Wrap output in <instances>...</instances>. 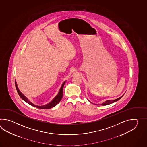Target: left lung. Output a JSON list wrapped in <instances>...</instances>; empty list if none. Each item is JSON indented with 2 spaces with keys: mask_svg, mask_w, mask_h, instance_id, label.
I'll return each mask as SVG.
<instances>
[{
  "mask_svg": "<svg viewBox=\"0 0 147 147\" xmlns=\"http://www.w3.org/2000/svg\"><path fill=\"white\" fill-rule=\"evenodd\" d=\"M124 95V94H123ZM122 96L121 97H119V98H117V99H115V100H106V101H105V102H103V103H101V104H100V105H102V106H105V105H109V104H110V103H113V102H116V101H118V100H119V99H120L121 98H122V96ZM90 102H91L90 101H89V100H88ZM91 103H92V102H91ZM94 105H97L96 104H94Z\"/></svg>",
  "mask_w": 147,
  "mask_h": 147,
  "instance_id": "8db88e82",
  "label": "left lung"
}]
</instances>
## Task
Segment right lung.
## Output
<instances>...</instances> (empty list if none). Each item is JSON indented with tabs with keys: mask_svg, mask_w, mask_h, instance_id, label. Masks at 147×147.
<instances>
[{
	"mask_svg": "<svg viewBox=\"0 0 147 147\" xmlns=\"http://www.w3.org/2000/svg\"><path fill=\"white\" fill-rule=\"evenodd\" d=\"M66 81H65L63 82V84H62L61 86V87L60 88L58 93V94H57L55 97H54L53 99L51 100L49 103L46 104V105H43V106H37V105H36L32 103L29 100H28V98L27 97H25V96L20 92V91L19 90V88L18 87V86L17 84V82H16V81H15V86H16V89H17V92H18V94H19V96L22 99V100L25 101V102H26L27 103L29 104L30 105H31L32 106L38 108H39V109H50L51 108H53L54 107L56 106L57 105L59 102L60 100H61L63 96V86H64V84H65Z\"/></svg>",
	"mask_w": 147,
	"mask_h": 147,
	"instance_id": "add662e5",
	"label": "right lung"
}]
</instances>
